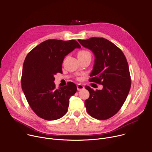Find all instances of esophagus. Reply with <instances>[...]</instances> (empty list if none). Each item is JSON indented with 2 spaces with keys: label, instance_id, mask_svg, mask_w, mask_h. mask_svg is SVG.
I'll return each mask as SVG.
<instances>
[{
  "label": "esophagus",
  "instance_id": "obj_1",
  "mask_svg": "<svg viewBox=\"0 0 152 152\" xmlns=\"http://www.w3.org/2000/svg\"><path fill=\"white\" fill-rule=\"evenodd\" d=\"M84 88V87L82 86V85H81V84H78L77 86V89L78 91H80L82 90H83Z\"/></svg>",
  "mask_w": 152,
  "mask_h": 152
}]
</instances>
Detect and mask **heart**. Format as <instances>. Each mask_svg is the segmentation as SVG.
Listing matches in <instances>:
<instances>
[{
  "instance_id": "heart-1",
  "label": "heart",
  "mask_w": 152,
  "mask_h": 152,
  "mask_svg": "<svg viewBox=\"0 0 152 152\" xmlns=\"http://www.w3.org/2000/svg\"><path fill=\"white\" fill-rule=\"evenodd\" d=\"M87 55H90V52L86 50H81L78 52L77 53V56L78 58H81V57H84L86 56H87Z\"/></svg>"
}]
</instances>
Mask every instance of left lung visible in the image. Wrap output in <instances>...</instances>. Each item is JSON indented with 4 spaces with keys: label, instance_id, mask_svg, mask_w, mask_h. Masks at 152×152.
Returning <instances> with one entry per match:
<instances>
[{
    "label": "left lung",
    "instance_id": "left-lung-1",
    "mask_svg": "<svg viewBox=\"0 0 152 152\" xmlns=\"http://www.w3.org/2000/svg\"><path fill=\"white\" fill-rule=\"evenodd\" d=\"M78 41L94 55L90 82L103 86L102 90L96 91L86 86L90 93L89 98L85 101L87 111L97 119H109L121 109L130 89L131 78L127 59L122 51L106 39L91 37Z\"/></svg>",
    "mask_w": 152,
    "mask_h": 152
}]
</instances>
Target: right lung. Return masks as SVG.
<instances>
[{
  "instance_id": "add662e5",
  "label": "right lung",
  "mask_w": 152,
  "mask_h": 152,
  "mask_svg": "<svg viewBox=\"0 0 152 152\" xmlns=\"http://www.w3.org/2000/svg\"><path fill=\"white\" fill-rule=\"evenodd\" d=\"M80 45L76 40L49 39L40 43L27 54L21 78L22 88L30 106L40 118L56 120L66 114L69 99L77 91L76 86L56 88L54 76L62 73L64 58Z\"/></svg>"
}]
</instances>
